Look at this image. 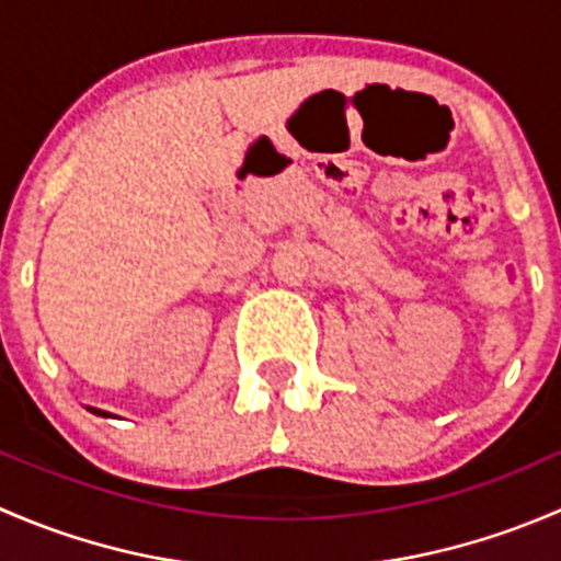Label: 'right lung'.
<instances>
[{"label":"right lung","instance_id":"obj_1","mask_svg":"<svg viewBox=\"0 0 561 561\" xmlns=\"http://www.w3.org/2000/svg\"><path fill=\"white\" fill-rule=\"evenodd\" d=\"M89 410H92V412H94V415H103V417H111V415H107V412H103V410H94V407H89Z\"/></svg>","mask_w":561,"mask_h":561}]
</instances>
